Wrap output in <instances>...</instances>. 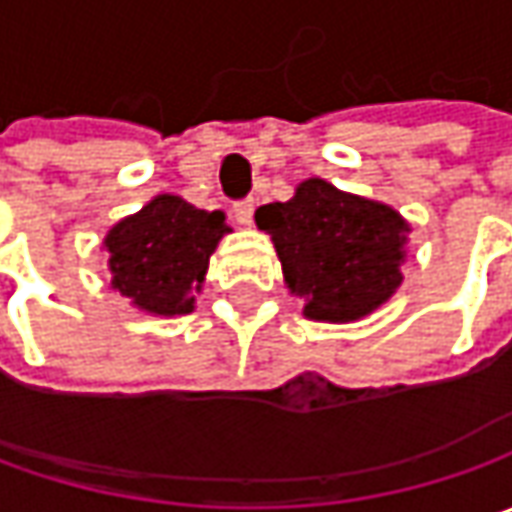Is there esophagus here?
<instances>
[{
	"mask_svg": "<svg viewBox=\"0 0 512 512\" xmlns=\"http://www.w3.org/2000/svg\"><path fill=\"white\" fill-rule=\"evenodd\" d=\"M253 210H256L253 199H242V202L233 205V216H236L239 225H250V222H253Z\"/></svg>",
	"mask_w": 512,
	"mask_h": 512,
	"instance_id": "1",
	"label": "esophagus"
}]
</instances>
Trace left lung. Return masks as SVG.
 I'll return each mask as SVG.
<instances>
[{
  "instance_id": "obj_1",
  "label": "left lung",
  "mask_w": 512,
  "mask_h": 512,
  "mask_svg": "<svg viewBox=\"0 0 512 512\" xmlns=\"http://www.w3.org/2000/svg\"><path fill=\"white\" fill-rule=\"evenodd\" d=\"M256 225L270 233L307 319L356 322L402 285L410 225L382 202L305 179L293 199L259 207Z\"/></svg>"
}]
</instances>
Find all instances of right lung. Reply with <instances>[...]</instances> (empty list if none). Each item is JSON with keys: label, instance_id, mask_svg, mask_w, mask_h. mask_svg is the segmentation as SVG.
Returning a JSON list of instances; mask_svg holds the SVG:
<instances>
[{"label": "right lung", "instance_id": "right-lung-1", "mask_svg": "<svg viewBox=\"0 0 512 512\" xmlns=\"http://www.w3.org/2000/svg\"><path fill=\"white\" fill-rule=\"evenodd\" d=\"M230 233L222 210H199L162 193L105 236L110 285L153 316H185L196 305L210 253Z\"/></svg>", "mask_w": 512, "mask_h": 512}]
</instances>
